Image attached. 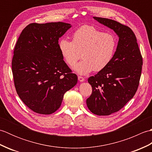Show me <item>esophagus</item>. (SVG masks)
<instances>
[{
    "instance_id": "obj_1",
    "label": "esophagus",
    "mask_w": 152,
    "mask_h": 152,
    "mask_svg": "<svg viewBox=\"0 0 152 152\" xmlns=\"http://www.w3.org/2000/svg\"><path fill=\"white\" fill-rule=\"evenodd\" d=\"M78 80H79L80 82H83L85 81V79L83 78V77H82V76H78Z\"/></svg>"
}]
</instances>
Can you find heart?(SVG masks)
<instances>
[{
  "instance_id": "1",
  "label": "heart",
  "mask_w": 152,
  "mask_h": 152,
  "mask_svg": "<svg viewBox=\"0 0 152 152\" xmlns=\"http://www.w3.org/2000/svg\"><path fill=\"white\" fill-rule=\"evenodd\" d=\"M117 40L110 33H102L91 25H83L72 34V42L62 38L59 48L63 59L70 66L81 57L83 60L73 67L77 73L88 74L101 71L108 65L114 56Z\"/></svg>"
}]
</instances>
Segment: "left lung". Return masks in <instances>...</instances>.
Returning <instances> with one entry per match:
<instances>
[{
  "label": "left lung",
  "instance_id": "left-lung-1",
  "mask_svg": "<svg viewBox=\"0 0 152 152\" xmlns=\"http://www.w3.org/2000/svg\"><path fill=\"white\" fill-rule=\"evenodd\" d=\"M93 18L119 37L110 63L88 78L92 87L91 95L86 100L89 110L96 115H108L119 111L134 96L139 85L142 57L137 38L129 27L112 19Z\"/></svg>",
  "mask_w": 152,
  "mask_h": 152
}]
</instances>
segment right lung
<instances>
[{
    "instance_id": "right-lung-1",
    "label": "right lung",
    "mask_w": 152,
    "mask_h": 152,
    "mask_svg": "<svg viewBox=\"0 0 152 152\" xmlns=\"http://www.w3.org/2000/svg\"><path fill=\"white\" fill-rule=\"evenodd\" d=\"M71 27L63 22L33 23L22 31L15 44L12 67L16 91L24 104L38 114L56 112L64 93L78 82L58 44Z\"/></svg>"
}]
</instances>
